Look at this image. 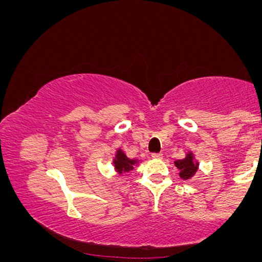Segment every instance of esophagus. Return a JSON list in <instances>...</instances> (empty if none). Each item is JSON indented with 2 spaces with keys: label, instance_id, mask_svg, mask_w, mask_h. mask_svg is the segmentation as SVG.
<instances>
[{
  "label": "esophagus",
  "instance_id": "esophagus-1",
  "mask_svg": "<svg viewBox=\"0 0 262 262\" xmlns=\"http://www.w3.org/2000/svg\"><path fill=\"white\" fill-rule=\"evenodd\" d=\"M152 158H153V159H161V158H163V154H160V153H153V154H152Z\"/></svg>",
  "mask_w": 262,
  "mask_h": 262
}]
</instances>
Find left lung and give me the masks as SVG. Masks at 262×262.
<instances>
[{"label": "left lung", "instance_id": "left-lung-1", "mask_svg": "<svg viewBox=\"0 0 262 262\" xmlns=\"http://www.w3.org/2000/svg\"><path fill=\"white\" fill-rule=\"evenodd\" d=\"M176 167L179 169V177L183 180H189L196 174L198 171V161L194 159V156L192 152H187L186 157L184 159L174 161Z\"/></svg>", "mask_w": 262, "mask_h": 262}]
</instances>
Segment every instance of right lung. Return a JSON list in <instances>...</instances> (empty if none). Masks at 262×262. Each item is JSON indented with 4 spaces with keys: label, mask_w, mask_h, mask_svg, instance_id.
<instances>
[{
    "label": "right lung",
    "mask_w": 262,
    "mask_h": 262,
    "mask_svg": "<svg viewBox=\"0 0 262 262\" xmlns=\"http://www.w3.org/2000/svg\"><path fill=\"white\" fill-rule=\"evenodd\" d=\"M138 159H129L122 149H117L116 150V154H115V158H114L113 160V164H114V167H115L116 172L119 173V174H123V173L126 172H129L134 169V166L139 164Z\"/></svg>",
    "instance_id": "obj_1"
}]
</instances>
